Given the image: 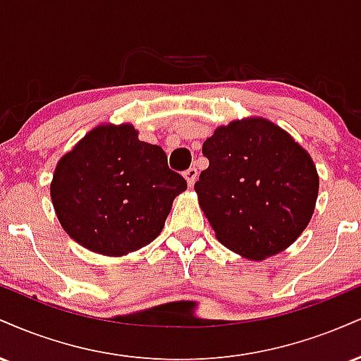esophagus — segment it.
<instances>
[{
    "label": "esophagus",
    "instance_id": "obj_1",
    "mask_svg": "<svg viewBox=\"0 0 361 361\" xmlns=\"http://www.w3.org/2000/svg\"><path fill=\"white\" fill-rule=\"evenodd\" d=\"M183 175H185V178H186V183H188V186H193V185H195V181H197L198 171H197V168L192 166V168L186 169V171L183 173Z\"/></svg>",
    "mask_w": 361,
    "mask_h": 361
}]
</instances>
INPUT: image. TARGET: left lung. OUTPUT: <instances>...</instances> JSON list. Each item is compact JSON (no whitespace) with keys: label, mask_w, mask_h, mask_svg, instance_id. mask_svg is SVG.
I'll use <instances>...</instances> for the list:
<instances>
[{"label":"left lung","mask_w":361,"mask_h":361,"mask_svg":"<svg viewBox=\"0 0 361 361\" xmlns=\"http://www.w3.org/2000/svg\"><path fill=\"white\" fill-rule=\"evenodd\" d=\"M202 152L209 168L195 192L224 246L259 261L283 251L307 227L319 176L287 132L264 118L235 120L219 127Z\"/></svg>","instance_id":"obj_1"}]
</instances>
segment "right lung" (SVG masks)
<instances>
[{"mask_svg": "<svg viewBox=\"0 0 361 361\" xmlns=\"http://www.w3.org/2000/svg\"><path fill=\"white\" fill-rule=\"evenodd\" d=\"M186 190L166 152L128 126H100L61 157L51 198L61 226L86 250L137 251L159 235L173 200Z\"/></svg>", "mask_w": 361, "mask_h": 361, "instance_id": "obj_1", "label": "right lung"}]
</instances>
